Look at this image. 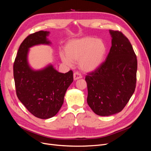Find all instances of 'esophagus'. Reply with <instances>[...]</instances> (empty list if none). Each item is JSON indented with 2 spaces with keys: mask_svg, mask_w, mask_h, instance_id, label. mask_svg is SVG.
Listing matches in <instances>:
<instances>
[{
  "mask_svg": "<svg viewBox=\"0 0 151 151\" xmlns=\"http://www.w3.org/2000/svg\"><path fill=\"white\" fill-rule=\"evenodd\" d=\"M82 77H83V76H82L81 74L78 72H76L74 73V81L81 79Z\"/></svg>",
  "mask_w": 151,
  "mask_h": 151,
  "instance_id": "1",
  "label": "esophagus"
}]
</instances>
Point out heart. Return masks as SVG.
I'll list each match as a JSON object with an SVG mask.
<instances>
[{"label":"heart","mask_w":151,"mask_h":151,"mask_svg":"<svg viewBox=\"0 0 151 151\" xmlns=\"http://www.w3.org/2000/svg\"><path fill=\"white\" fill-rule=\"evenodd\" d=\"M66 55L62 54V62L72 66L79 61V66L85 72H93L102 65L107 52L106 43L101 39L86 36L68 42L65 47Z\"/></svg>","instance_id":"heart-1"}]
</instances>
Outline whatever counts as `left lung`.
<instances>
[{"label": "left lung", "instance_id": "8db88e82", "mask_svg": "<svg viewBox=\"0 0 151 151\" xmlns=\"http://www.w3.org/2000/svg\"><path fill=\"white\" fill-rule=\"evenodd\" d=\"M111 47L98 69L86 76L87 102L99 116L120 112L134 94L137 60L130 42L122 32L109 30Z\"/></svg>", "mask_w": 151, "mask_h": 151}]
</instances>
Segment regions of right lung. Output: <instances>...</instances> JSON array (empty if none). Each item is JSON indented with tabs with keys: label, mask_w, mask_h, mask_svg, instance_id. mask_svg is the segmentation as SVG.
<instances>
[{
	"label": "right lung",
	"mask_w": 151,
	"mask_h": 151,
	"mask_svg": "<svg viewBox=\"0 0 151 151\" xmlns=\"http://www.w3.org/2000/svg\"><path fill=\"white\" fill-rule=\"evenodd\" d=\"M49 31H40L24 39L14 63V79L19 101L33 115L41 119L54 116L63 103L65 94L73 82V72L60 73L48 65L35 70L28 62L29 48L41 44L50 45Z\"/></svg>",
	"instance_id": "add662e5"
}]
</instances>
